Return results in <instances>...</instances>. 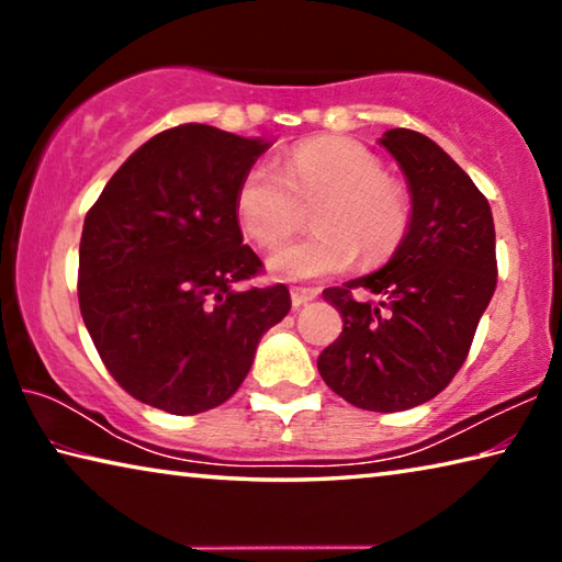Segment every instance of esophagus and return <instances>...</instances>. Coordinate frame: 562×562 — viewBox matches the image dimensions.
<instances>
[{"label": "esophagus", "mask_w": 562, "mask_h": 562, "mask_svg": "<svg viewBox=\"0 0 562 562\" xmlns=\"http://www.w3.org/2000/svg\"><path fill=\"white\" fill-rule=\"evenodd\" d=\"M290 297L294 307H302V304H307L317 297V290H310V288H292L290 290Z\"/></svg>", "instance_id": "obj_1"}]
</instances>
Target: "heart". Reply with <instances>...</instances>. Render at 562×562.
Segmentation results:
<instances>
[{"label": "heart", "mask_w": 562, "mask_h": 562, "mask_svg": "<svg viewBox=\"0 0 562 562\" xmlns=\"http://www.w3.org/2000/svg\"><path fill=\"white\" fill-rule=\"evenodd\" d=\"M315 233L268 258L280 280L302 282L345 272L359 258L384 262L412 223L406 190L384 176L372 150L351 138H312L294 146L280 168L260 160L237 186L235 207L245 233L262 247L288 240L315 205Z\"/></svg>", "instance_id": "heart-1"}]
</instances>
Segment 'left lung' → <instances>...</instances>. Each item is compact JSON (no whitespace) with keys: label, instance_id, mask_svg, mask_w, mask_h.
<instances>
[{"label":"left lung","instance_id":"obj_1","mask_svg":"<svg viewBox=\"0 0 562 562\" xmlns=\"http://www.w3.org/2000/svg\"><path fill=\"white\" fill-rule=\"evenodd\" d=\"M379 144L406 178L412 223L384 268L322 292L345 329L317 369L345 402L389 414L449 386L498 272L491 205L465 170L424 133L389 128Z\"/></svg>","mask_w":562,"mask_h":562}]
</instances>
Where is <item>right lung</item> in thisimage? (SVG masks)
Returning a JSON list of instances; mask_svg holds the SVG:
<instances>
[{"instance_id":"add662e5","label":"right lung","mask_w":562,"mask_h":562,"mask_svg":"<svg viewBox=\"0 0 562 562\" xmlns=\"http://www.w3.org/2000/svg\"><path fill=\"white\" fill-rule=\"evenodd\" d=\"M272 146L205 123L158 133L126 158L83 221L79 307L131 396L190 416L227 402L290 292L237 290L262 268L235 195Z\"/></svg>"}]
</instances>
